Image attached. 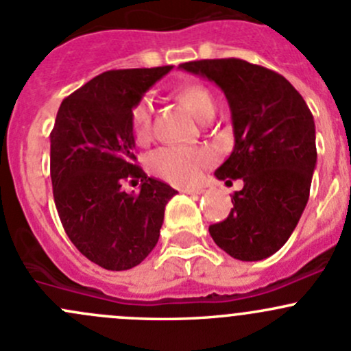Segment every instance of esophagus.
Returning a JSON list of instances; mask_svg holds the SVG:
<instances>
[{"mask_svg":"<svg viewBox=\"0 0 351 351\" xmlns=\"http://www.w3.org/2000/svg\"><path fill=\"white\" fill-rule=\"evenodd\" d=\"M182 193L191 194V196H197V194L204 193V189L202 187H186V189H182Z\"/></svg>","mask_w":351,"mask_h":351,"instance_id":"34e87169","label":"esophagus"}]
</instances>
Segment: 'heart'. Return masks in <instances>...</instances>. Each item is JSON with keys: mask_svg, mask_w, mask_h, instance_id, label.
I'll return each mask as SVG.
<instances>
[{"mask_svg": "<svg viewBox=\"0 0 351 351\" xmlns=\"http://www.w3.org/2000/svg\"><path fill=\"white\" fill-rule=\"evenodd\" d=\"M180 103L197 118L204 121L215 114V96L208 88L201 84H186L177 89ZM130 126L133 138L138 143H145L152 133V99L143 96L133 104L130 111ZM213 160L211 152L193 147H162L152 152L149 167L155 176L174 186H189L199 179L202 169Z\"/></svg>", "mask_w": 351, "mask_h": 351, "instance_id": "obj_1", "label": "heart"}]
</instances>
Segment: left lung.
<instances>
[{
	"label": "left lung",
	"mask_w": 351,
	"mask_h": 351,
	"mask_svg": "<svg viewBox=\"0 0 351 351\" xmlns=\"http://www.w3.org/2000/svg\"><path fill=\"white\" fill-rule=\"evenodd\" d=\"M179 67L221 88L231 111L234 147L215 174L226 182L241 179L243 189L209 234L233 258H267L284 247L308 204L317 158L313 114L294 86L270 69L241 59Z\"/></svg>",
	"instance_id": "8db88e82"
}]
</instances>
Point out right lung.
<instances>
[{"instance_id": "1", "label": "right lung", "mask_w": 351, "mask_h": 351, "mask_svg": "<svg viewBox=\"0 0 351 351\" xmlns=\"http://www.w3.org/2000/svg\"><path fill=\"white\" fill-rule=\"evenodd\" d=\"M172 66L120 69L69 95L50 133L53 201L69 240L106 270H128L158 241L165 204L177 191L136 165L130 126L133 104ZM141 193L121 189L123 180Z\"/></svg>"}]
</instances>
